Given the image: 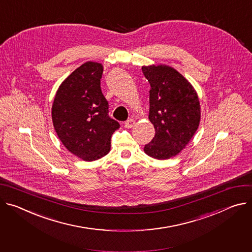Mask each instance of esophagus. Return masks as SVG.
I'll use <instances>...</instances> for the list:
<instances>
[{
    "label": "esophagus",
    "instance_id": "obj_1",
    "mask_svg": "<svg viewBox=\"0 0 252 252\" xmlns=\"http://www.w3.org/2000/svg\"><path fill=\"white\" fill-rule=\"evenodd\" d=\"M135 124V121L133 120V119H129V120H127L126 123H125V126L126 127V128H130V127H132V126Z\"/></svg>",
    "mask_w": 252,
    "mask_h": 252
}]
</instances>
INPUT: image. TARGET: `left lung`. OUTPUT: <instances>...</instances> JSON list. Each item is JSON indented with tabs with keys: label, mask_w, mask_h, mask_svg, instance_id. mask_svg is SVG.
<instances>
[{
	"label": "left lung",
	"mask_w": 252,
	"mask_h": 252,
	"mask_svg": "<svg viewBox=\"0 0 252 252\" xmlns=\"http://www.w3.org/2000/svg\"><path fill=\"white\" fill-rule=\"evenodd\" d=\"M151 85L149 119L156 133L144 151L158 159L170 158L184 149L200 123V103L190 82L167 65L143 66Z\"/></svg>",
	"instance_id": "left-lung-1"
}]
</instances>
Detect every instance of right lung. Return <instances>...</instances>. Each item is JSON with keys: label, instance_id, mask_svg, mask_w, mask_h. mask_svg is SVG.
Returning <instances> with one entry per match:
<instances>
[{"label": "right lung", "instance_id": "1", "mask_svg": "<svg viewBox=\"0 0 252 252\" xmlns=\"http://www.w3.org/2000/svg\"><path fill=\"white\" fill-rule=\"evenodd\" d=\"M103 67L88 61L59 86L52 105V121L65 148L94 161L110 150V138L120 124L108 116V101L101 93Z\"/></svg>", "mask_w": 252, "mask_h": 252}]
</instances>
